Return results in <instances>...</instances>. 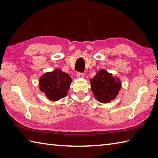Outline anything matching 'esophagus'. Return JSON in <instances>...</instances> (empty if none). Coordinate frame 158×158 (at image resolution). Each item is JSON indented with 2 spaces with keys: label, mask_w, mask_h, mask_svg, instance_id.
Masks as SVG:
<instances>
[{
  "label": "esophagus",
  "mask_w": 158,
  "mask_h": 158,
  "mask_svg": "<svg viewBox=\"0 0 158 158\" xmlns=\"http://www.w3.org/2000/svg\"><path fill=\"white\" fill-rule=\"evenodd\" d=\"M76 76L78 77V78H83L84 77H85V74H84L83 73H80V72H78L76 74Z\"/></svg>",
  "instance_id": "34e87169"
}]
</instances>
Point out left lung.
<instances>
[{
  "instance_id": "8db88e82",
  "label": "left lung",
  "mask_w": 158,
  "mask_h": 158,
  "mask_svg": "<svg viewBox=\"0 0 158 158\" xmlns=\"http://www.w3.org/2000/svg\"><path fill=\"white\" fill-rule=\"evenodd\" d=\"M90 81L93 95L101 103H108L113 100L121 88L119 78L114 77L104 69L99 70Z\"/></svg>"
}]
</instances>
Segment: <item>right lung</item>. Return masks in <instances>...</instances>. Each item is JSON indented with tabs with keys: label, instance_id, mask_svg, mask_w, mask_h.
<instances>
[{
	"label": "right lung",
	"instance_id": "right-lung-1",
	"mask_svg": "<svg viewBox=\"0 0 158 158\" xmlns=\"http://www.w3.org/2000/svg\"><path fill=\"white\" fill-rule=\"evenodd\" d=\"M72 82L69 74L59 69L47 72L41 77L39 85L41 91L52 101H58L65 98Z\"/></svg>",
	"mask_w": 158,
	"mask_h": 158
}]
</instances>
